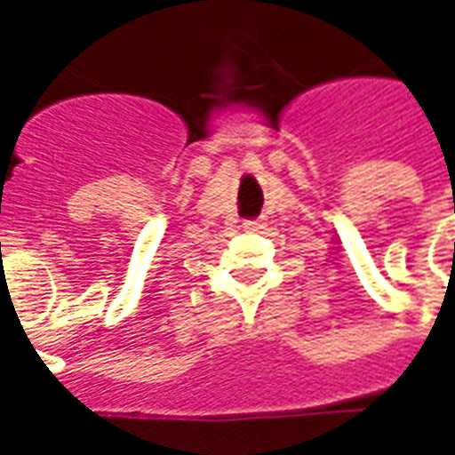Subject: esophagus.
<instances>
[{
  "label": "esophagus",
  "instance_id": "esophagus-1",
  "mask_svg": "<svg viewBox=\"0 0 455 455\" xmlns=\"http://www.w3.org/2000/svg\"><path fill=\"white\" fill-rule=\"evenodd\" d=\"M262 227H264L262 217H257V220H245V221H243V228H245V231H257V228H262Z\"/></svg>",
  "mask_w": 455,
  "mask_h": 455
}]
</instances>
